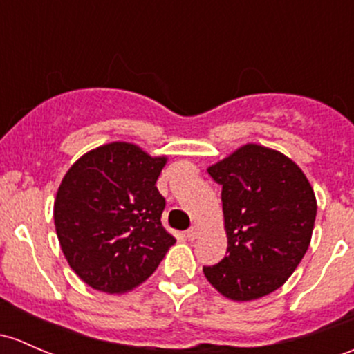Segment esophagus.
I'll use <instances>...</instances> for the list:
<instances>
[{
  "label": "esophagus",
  "instance_id": "esophagus-1",
  "mask_svg": "<svg viewBox=\"0 0 354 354\" xmlns=\"http://www.w3.org/2000/svg\"><path fill=\"white\" fill-rule=\"evenodd\" d=\"M187 237L189 241H195L196 237H198V227H189V229L187 230Z\"/></svg>",
  "mask_w": 354,
  "mask_h": 354
}]
</instances>
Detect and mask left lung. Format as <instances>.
Wrapping results in <instances>:
<instances>
[{
    "label": "left lung",
    "instance_id": "8db88e82",
    "mask_svg": "<svg viewBox=\"0 0 354 354\" xmlns=\"http://www.w3.org/2000/svg\"><path fill=\"white\" fill-rule=\"evenodd\" d=\"M222 187L227 256L203 266L207 280L237 302L274 292L310 244L317 203L299 166L281 152L245 144L208 167Z\"/></svg>",
    "mask_w": 354,
    "mask_h": 354
}]
</instances>
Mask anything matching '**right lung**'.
I'll return each instance as SVG.
<instances>
[{
  "label": "right lung",
  "instance_id": "right-lung-1",
  "mask_svg": "<svg viewBox=\"0 0 354 354\" xmlns=\"http://www.w3.org/2000/svg\"><path fill=\"white\" fill-rule=\"evenodd\" d=\"M166 158L127 142L93 149L66 173L54 224L74 273L106 293H124L156 271L176 241L161 225L158 181Z\"/></svg>",
  "mask_w": 354,
  "mask_h": 354
}]
</instances>
